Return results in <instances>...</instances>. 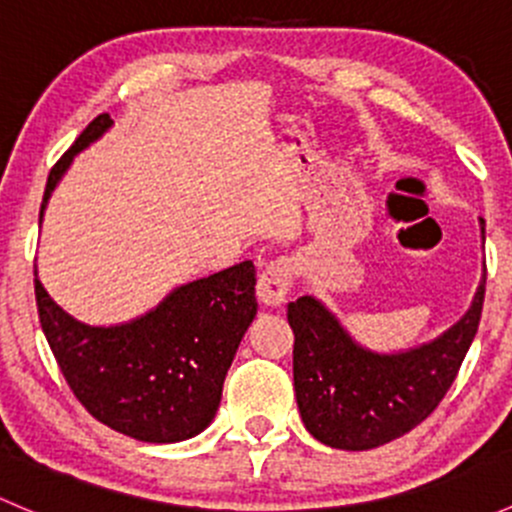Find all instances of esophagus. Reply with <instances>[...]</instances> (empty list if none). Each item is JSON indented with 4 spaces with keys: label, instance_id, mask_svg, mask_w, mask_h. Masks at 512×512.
I'll return each mask as SVG.
<instances>
[{
    "label": "esophagus",
    "instance_id": "34e87169",
    "mask_svg": "<svg viewBox=\"0 0 512 512\" xmlns=\"http://www.w3.org/2000/svg\"><path fill=\"white\" fill-rule=\"evenodd\" d=\"M292 287V262L287 257L267 262L257 280V297L265 307H282Z\"/></svg>",
    "mask_w": 512,
    "mask_h": 512
}]
</instances>
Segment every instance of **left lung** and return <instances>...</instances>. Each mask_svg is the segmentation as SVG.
Wrapping results in <instances>:
<instances>
[{
	"label": "left lung",
	"instance_id": "left-lung-1",
	"mask_svg": "<svg viewBox=\"0 0 512 512\" xmlns=\"http://www.w3.org/2000/svg\"><path fill=\"white\" fill-rule=\"evenodd\" d=\"M485 242V223L480 220ZM485 297L483 280L468 312L421 347L371 352L314 297L287 304L294 332V396L317 441L342 451H369L401 438L433 414L456 381L476 339Z\"/></svg>",
	"mask_w": 512,
	"mask_h": 512
}]
</instances>
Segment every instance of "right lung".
<instances>
[{"label": "right lung", "instance_id": "add662e5", "mask_svg": "<svg viewBox=\"0 0 512 512\" xmlns=\"http://www.w3.org/2000/svg\"><path fill=\"white\" fill-rule=\"evenodd\" d=\"M113 126L101 113L46 180L39 225L74 156ZM36 275V272H34ZM250 260L175 287L158 307L111 327L79 322L34 280L39 322L66 384L91 416L146 443H175L213 423L227 369L257 314Z\"/></svg>", "mask_w": 512, "mask_h": 512}]
</instances>
